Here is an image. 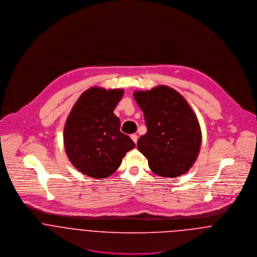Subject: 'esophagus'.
I'll return each instance as SVG.
<instances>
[{"label": "esophagus", "instance_id": "34e87169", "mask_svg": "<svg viewBox=\"0 0 257 257\" xmlns=\"http://www.w3.org/2000/svg\"><path fill=\"white\" fill-rule=\"evenodd\" d=\"M131 139L134 141L135 144H137V142H138V136H137V135H135V134L132 135V136H131Z\"/></svg>", "mask_w": 257, "mask_h": 257}]
</instances>
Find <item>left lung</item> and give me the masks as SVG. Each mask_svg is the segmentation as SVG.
I'll return each mask as SVG.
<instances>
[{"mask_svg": "<svg viewBox=\"0 0 257 257\" xmlns=\"http://www.w3.org/2000/svg\"><path fill=\"white\" fill-rule=\"evenodd\" d=\"M134 97L144 111L147 127L138 148L151 171L167 178L186 173L196 161L202 143L198 118L188 102L164 85L136 91Z\"/></svg>", "mask_w": 257, "mask_h": 257, "instance_id": "obj_1", "label": "left lung"}]
</instances>
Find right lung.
<instances>
[{"instance_id":"right-lung-1","label":"right lung","mask_w":257,"mask_h":257,"mask_svg":"<svg viewBox=\"0 0 257 257\" xmlns=\"http://www.w3.org/2000/svg\"><path fill=\"white\" fill-rule=\"evenodd\" d=\"M123 95L121 89L93 87L77 100L64 126L66 154L83 174L104 179L120 165L125 153L136 147L120 133L113 110Z\"/></svg>"}]
</instances>
